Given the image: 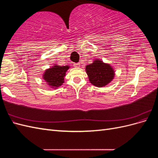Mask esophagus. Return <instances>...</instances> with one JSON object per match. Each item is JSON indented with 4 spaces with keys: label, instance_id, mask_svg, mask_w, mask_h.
Listing matches in <instances>:
<instances>
[{
    "label": "esophagus",
    "instance_id": "1",
    "mask_svg": "<svg viewBox=\"0 0 158 158\" xmlns=\"http://www.w3.org/2000/svg\"><path fill=\"white\" fill-rule=\"evenodd\" d=\"M74 66H75V67H80V64L79 63H74Z\"/></svg>",
    "mask_w": 158,
    "mask_h": 158
}]
</instances>
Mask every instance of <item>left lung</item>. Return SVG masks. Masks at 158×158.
Segmentation results:
<instances>
[{"label":"left lung","instance_id":"1","mask_svg":"<svg viewBox=\"0 0 158 158\" xmlns=\"http://www.w3.org/2000/svg\"><path fill=\"white\" fill-rule=\"evenodd\" d=\"M85 72L89 82L98 88L106 86L112 82L115 75L114 69L110 64L103 63L99 59L85 66Z\"/></svg>","mask_w":158,"mask_h":158}]
</instances>
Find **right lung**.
Returning a JSON list of instances; mask_svg holds the SVG:
<instances>
[{
  "instance_id": "add662e5",
  "label": "right lung",
  "mask_w": 158,
  "mask_h": 158,
  "mask_svg": "<svg viewBox=\"0 0 158 158\" xmlns=\"http://www.w3.org/2000/svg\"><path fill=\"white\" fill-rule=\"evenodd\" d=\"M70 68V66H60L55 64L51 68L47 69L43 74V79L48 85V86L57 89L64 82L66 73Z\"/></svg>"
}]
</instances>
